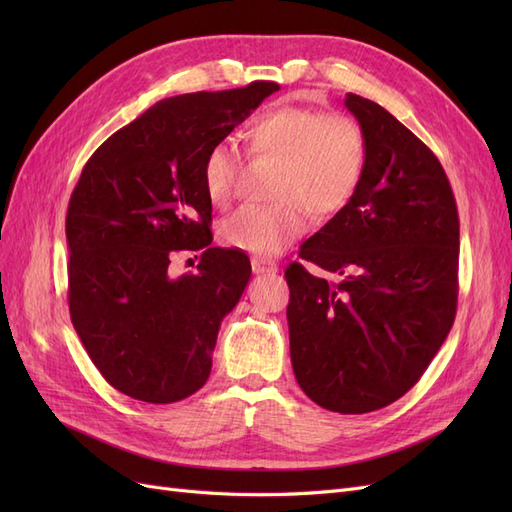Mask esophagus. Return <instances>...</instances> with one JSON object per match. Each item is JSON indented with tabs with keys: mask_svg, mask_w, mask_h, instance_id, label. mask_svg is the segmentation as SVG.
I'll list each match as a JSON object with an SVG mask.
<instances>
[{
	"mask_svg": "<svg viewBox=\"0 0 512 512\" xmlns=\"http://www.w3.org/2000/svg\"><path fill=\"white\" fill-rule=\"evenodd\" d=\"M252 271L256 275H275L277 273V265L273 260H265V258H252Z\"/></svg>",
	"mask_w": 512,
	"mask_h": 512,
	"instance_id": "34e87169",
	"label": "esophagus"
}]
</instances>
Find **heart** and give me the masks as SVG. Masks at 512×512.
Wrapping results in <instances>:
<instances>
[{"instance_id":"1","label":"heart","mask_w":512,"mask_h":512,"mask_svg":"<svg viewBox=\"0 0 512 512\" xmlns=\"http://www.w3.org/2000/svg\"><path fill=\"white\" fill-rule=\"evenodd\" d=\"M258 156L280 160L273 205H245L220 224L224 245L258 256L280 254L307 228V211L318 220L342 211L365 173L367 141L359 121L344 113L305 106H277L245 132ZM237 153L226 141L213 143L200 166L205 194L224 207L235 192Z\"/></svg>"}]
</instances>
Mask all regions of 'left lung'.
<instances>
[{
	"label": "left lung",
	"instance_id": "left-lung-1",
	"mask_svg": "<svg viewBox=\"0 0 512 512\" xmlns=\"http://www.w3.org/2000/svg\"><path fill=\"white\" fill-rule=\"evenodd\" d=\"M346 108L367 141L359 190L286 269L290 361L318 406L365 414L423 376L457 312L459 215L440 160L386 108L356 94Z\"/></svg>",
	"mask_w": 512,
	"mask_h": 512
}]
</instances>
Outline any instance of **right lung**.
<instances>
[{
    "label": "right lung",
    "instance_id": "1",
    "mask_svg": "<svg viewBox=\"0 0 512 512\" xmlns=\"http://www.w3.org/2000/svg\"><path fill=\"white\" fill-rule=\"evenodd\" d=\"M277 89L254 81L166 98L87 160L66 215L68 305L89 359L123 395L173 404L207 382L220 324L252 265L211 247L200 166ZM196 249L199 271L170 276L172 256Z\"/></svg>",
    "mask_w": 512,
    "mask_h": 512
}]
</instances>
